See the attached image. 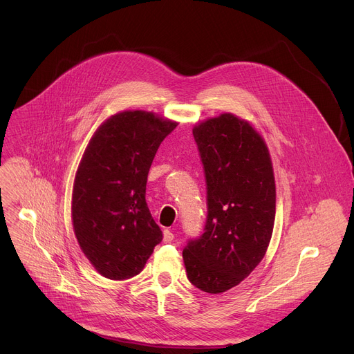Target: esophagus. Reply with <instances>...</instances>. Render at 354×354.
<instances>
[{
  "mask_svg": "<svg viewBox=\"0 0 354 354\" xmlns=\"http://www.w3.org/2000/svg\"><path fill=\"white\" fill-rule=\"evenodd\" d=\"M174 241V232L169 230L164 231V242H172Z\"/></svg>",
  "mask_w": 354,
  "mask_h": 354,
  "instance_id": "obj_1",
  "label": "esophagus"
}]
</instances>
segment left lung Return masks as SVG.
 Wrapping results in <instances>:
<instances>
[{"label":"left lung","mask_w":354,"mask_h":354,"mask_svg":"<svg viewBox=\"0 0 354 354\" xmlns=\"http://www.w3.org/2000/svg\"><path fill=\"white\" fill-rule=\"evenodd\" d=\"M193 137L205 169L207 217L203 234L187 241L183 262L194 287L218 294L248 277L266 254L274 176L262 137L231 113L196 126Z\"/></svg>","instance_id":"1"}]
</instances>
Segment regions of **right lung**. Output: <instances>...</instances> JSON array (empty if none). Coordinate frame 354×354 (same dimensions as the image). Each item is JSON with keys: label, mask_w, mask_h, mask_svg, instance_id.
I'll list each match as a JSON object with an SVG mask.
<instances>
[{"label": "right lung", "mask_w": 354, "mask_h": 354, "mask_svg": "<svg viewBox=\"0 0 354 354\" xmlns=\"http://www.w3.org/2000/svg\"><path fill=\"white\" fill-rule=\"evenodd\" d=\"M175 122L142 111L109 118L91 138L73 190V225L93 268L111 280L138 274L162 231L145 201L148 171Z\"/></svg>", "instance_id": "1"}]
</instances>
